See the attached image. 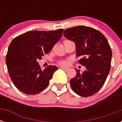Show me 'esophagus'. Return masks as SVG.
Wrapping results in <instances>:
<instances>
[{
    "mask_svg": "<svg viewBox=\"0 0 122 122\" xmlns=\"http://www.w3.org/2000/svg\"><path fill=\"white\" fill-rule=\"evenodd\" d=\"M60 68L63 69L64 70H68V67H65V66H61L60 67Z\"/></svg>",
    "mask_w": 122,
    "mask_h": 122,
    "instance_id": "34e87169",
    "label": "esophagus"
}]
</instances>
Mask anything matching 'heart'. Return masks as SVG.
I'll return each instance as SVG.
<instances>
[{
	"label": "heart",
	"mask_w": 122,
	"mask_h": 122,
	"mask_svg": "<svg viewBox=\"0 0 122 122\" xmlns=\"http://www.w3.org/2000/svg\"><path fill=\"white\" fill-rule=\"evenodd\" d=\"M61 64L62 65H65L67 64V61H63V62H61Z\"/></svg>",
	"instance_id": "obj_1"
}]
</instances>
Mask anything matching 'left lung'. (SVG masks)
<instances>
[{"mask_svg": "<svg viewBox=\"0 0 122 122\" xmlns=\"http://www.w3.org/2000/svg\"><path fill=\"white\" fill-rule=\"evenodd\" d=\"M64 37L74 42L78 62L85 68L71 79V89L80 96H91L104 85L110 70L112 52L107 39L92 28L78 26L67 28Z\"/></svg>", "mask_w": 122, "mask_h": 122, "instance_id": "left-lung-1", "label": "left lung"}]
</instances>
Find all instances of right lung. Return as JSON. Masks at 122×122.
Returning <instances> with one entry per match:
<instances>
[{"label":"right lung","instance_id":"obj_1","mask_svg":"<svg viewBox=\"0 0 122 122\" xmlns=\"http://www.w3.org/2000/svg\"><path fill=\"white\" fill-rule=\"evenodd\" d=\"M63 31V29L28 31L13 39L8 47L6 65L11 80L18 90L33 95L47 87L58 68L51 65L42 71L37 60L51 51L62 37Z\"/></svg>","mask_w":122,"mask_h":122}]
</instances>
